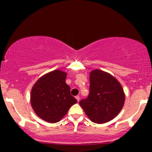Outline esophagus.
Returning a JSON list of instances; mask_svg holds the SVG:
<instances>
[{
  "instance_id": "obj_1",
  "label": "esophagus",
  "mask_w": 152,
  "mask_h": 152,
  "mask_svg": "<svg viewBox=\"0 0 152 152\" xmlns=\"http://www.w3.org/2000/svg\"><path fill=\"white\" fill-rule=\"evenodd\" d=\"M76 100H77V102H79V100H80V97H79V96H76Z\"/></svg>"
}]
</instances>
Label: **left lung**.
<instances>
[{
  "label": "left lung",
  "instance_id": "left-lung-1",
  "mask_svg": "<svg viewBox=\"0 0 152 152\" xmlns=\"http://www.w3.org/2000/svg\"><path fill=\"white\" fill-rule=\"evenodd\" d=\"M124 100L119 82L108 73L96 69L90 73L89 94L79 104L91 121L104 124L117 116Z\"/></svg>",
  "mask_w": 152,
  "mask_h": 152
}]
</instances>
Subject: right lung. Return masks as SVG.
Here are the masks:
<instances>
[{"instance_id": "right-lung-1", "label": "right lung", "mask_w": 152, "mask_h": 152, "mask_svg": "<svg viewBox=\"0 0 152 152\" xmlns=\"http://www.w3.org/2000/svg\"><path fill=\"white\" fill-rule=\"evenodd\" d=\"M66 73L55 70L40 78L31 90V103L35 113L49 123L58 122L69 108L77 103L66 83Z\"/></svg>"}]
</instances>
